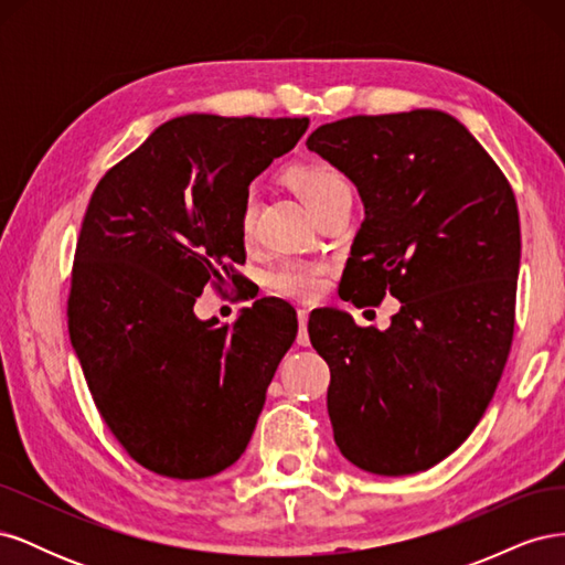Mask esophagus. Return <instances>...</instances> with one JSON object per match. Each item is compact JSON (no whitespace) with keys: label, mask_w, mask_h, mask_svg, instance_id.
<instances>
[{"label":"esophagus","mask_w":565,"mask_h":565,"mask_svg":"<svg viewBox=\"0 0 565 565\" xmlns=\"http://www.w3.org/2000/svg\"><path fill=\"white\" fill-rule=\"evenodd\" d=\"M297 320H299V337H297V344L299 347H309V334H306V324H309V311L299 309L297 311Z\"/></svg>","instance_id":"34e87169"}]
</instances>
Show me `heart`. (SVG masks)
<instances>
[{
    "instance_id": "b5f03b06",
    "label": "heart",
    "mask_w": 565,
    "mask_h": 565,
    "mask_svg": "<svg viewBox=\"0 0 565 565\" xmlns=\"http://www.w3.org/2000/svg\"><path fill=\"white\" fill-rule=\"evenodd\" d=\"M285 179L295 188V193L303 200V204L311 212H316L324 200H330L339 191H349L344 177H341L332 164L320 160H303L292 164L285 172ZM254 221L256 198L254 193H247L241 207V233L245 241H249L254 233ZM324 285H328V266L318 262H285L270 273V287L276 289V292L301 301H311L320 297Z\"/></svg>"
}]
</instances>
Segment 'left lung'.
Listing matches in <instances>:
<instances>
[{
    "label": "left lung",
    "instance_id": "1",
    "mask_svg": "<svg viewBox=\"0 0 565 565\" xmlns=\"http://www.w3.org/2000/svg\"><path fill=\"white\" fill-rule=\"evenodd\" d=\"M306 146L365 204L344 299L401 301L388 330L358 328L344 311L309 320L330 365L334 443L370 473L426 471L469 438L507 365L521 264L514 191L440 110L353 115Z\"/></svg>",
    "mask_w": 565,
    "mask_h": 565
}]
</instances>
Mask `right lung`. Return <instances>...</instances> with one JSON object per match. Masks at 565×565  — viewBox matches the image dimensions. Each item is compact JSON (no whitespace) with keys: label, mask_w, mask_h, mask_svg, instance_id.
<instances>
[{"label":"right lung","mask_w":565,"mask_h":565,"mask_svg":"<svg viewBox=\"0 0 565 565\" xmlns=\"http://www.w3.org/2000/svg\"><path fill=\"white\" fill-rule=\"evenodd\" d=\"M309 117L183 115L108 169L77 237L67 332L100 417L148 471L195 481L247 448L297 337L282 299L233 324L198 320L207 282L245 264L247 188Z\"/></svg>","instance_id":"add662e5"}]
</instances>
